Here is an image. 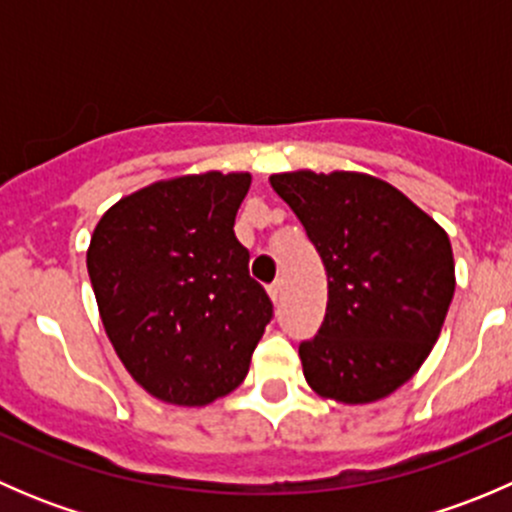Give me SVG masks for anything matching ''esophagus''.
I'll list each match as a JSON object with an SVG mask.
<instances>
[{
    "mask_svg": "<svg viewBox=\"0 0 512 512\" xmlns=\"http://www.w3.org/2000/svg\"><path fill=\"white\" fill-rule=\"evenodd\" d=\"M267 294H270V299H272V302H280V299H282V280H275V282H272V285L270 287H267Z\"/></svg>",
    "mask_w": 512,
    "mask_h": 512,
    "instance_id": "34e87169",
    "label": "esophagus"
}]
</instances>
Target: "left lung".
<instances>
[{
	"instance_id": "left-lung-1",
	"label": "left lung",
	"mask_w": 512,
	"mask_h": 512,
	"mask_svg": "<svg viewBox=\"0 0 512 512\" xmlns=\"http://www.w3.org/2000/svg\"><path fill=\"white\" fill-rule=\"evenodd\" d=\"M327 270V314L299 344L322 399H386L431 354L456 289L446 230L386 180L352 170L270 175Z\"/></svg>"
}]
</instances>
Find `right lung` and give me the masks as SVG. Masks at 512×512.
I'll list each match as a JSON object with an SVG mask.
<instances>
[{"mask_svg": "<svg viewBox=\"0 0 512 512\" xmlns=\"http://www.w3.org/2000/svg\"><path fill=\"white\" fill-rule=\"evenodd\" d=\"M250 173L158 180L118 200L86 267L103 329L128 374L175 406H205L245 381L272 319L235 215Z\"/></svg>", "mask_w": 512, "mask_h": 512, "instance_id": "obj_1", "label": "right lung"}]
</instances>
